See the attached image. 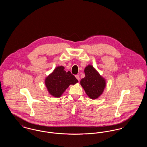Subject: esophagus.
I'll return each instance as SVG.
<instances>
[{"label":"esophagus","instance_id":"esophagus-1","mask_svg":"<svg viewBox=\"0 0 147 147\" xmlns=\"http://www.w3.org/2000/svg\"><path fill=\"white\" fill-rule=\"evenodd\" d=\"M76 78H77V79H78L79 81L80 80V77H79V75H76Z\"/></svg>","mask_w":147,"mask_h":147}]
</instances>
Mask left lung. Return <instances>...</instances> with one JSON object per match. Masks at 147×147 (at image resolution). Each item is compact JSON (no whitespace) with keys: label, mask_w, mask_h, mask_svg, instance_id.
Listing matches in <instances>:
<instances>
[{"label":"left lung","mask_w":147,"mask_h":147,"mask_svg":"<svg viewBox=\"0 0 147 147\" xmlns=\"http://www.w3.org/2000/svg\"><path fill=\"white\" fill-rule=\"evenodd\" d=\"M84 72L85 76L82 79L80 84L89 98L96 99L102 94L106 80L91 65L85 67Z\"/></svg>","instance_id":"1"}]
</instances>
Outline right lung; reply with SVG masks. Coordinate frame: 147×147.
<instances>
[{
    "label": "right lung",
    "instance_id": "obj_1",
    "mask_svg": "<svg viewBox=\"0 0 147 147\" xmlns=\"http://www.w3.org/2000/svg\"><path fill=\"white\" fill-rule=\"evenodd\" d=\"M78 80L70 71H66L63 66L57 67L45 79V85L49 94L59 98L70 85H74Z\"/></svg>",
    "mask_w": 147,
    "mask_h": 147
}]
</instances>
